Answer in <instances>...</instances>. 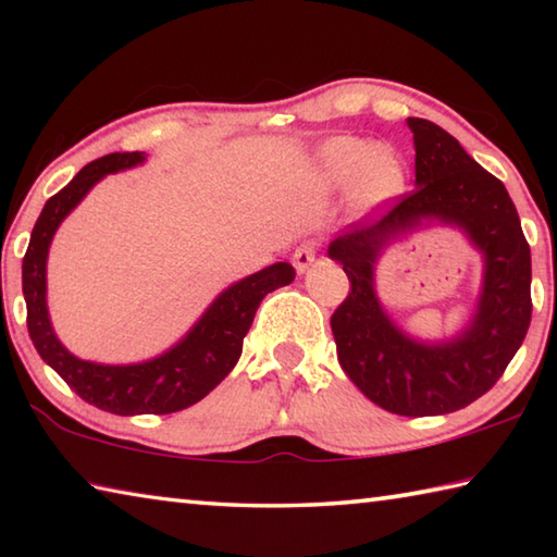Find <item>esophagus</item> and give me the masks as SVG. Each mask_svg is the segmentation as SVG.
<instances>
[{"label":"esophagus","mask_w":557,"mask_h":557,"mask_svg":"<svg viewBox=\"0 0 557 557\" xmlns=\"http://www.w3.org/2000/svg\"><path fill=\"white\" fill-rule=\"evenodd\" d=\"M317 252H319V245L314 240H305L297 245L295 252H292V262H295V268L299 272H305L317 260Z\"/></svg>","instance_id":"34e87169"}]
</instances>
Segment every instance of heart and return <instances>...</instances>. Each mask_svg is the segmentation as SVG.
Here are the masks:
<instances>
[{
    "mask_svg": "<svg viewBox=\"0 0 557 557\" xmlns=\"http://www.w3.org/2000/svg\"><path fill=\"white\" fill-rule=\"evenodd\" d=\"M324 164L334 182H348L356 176L358 188L366 196H385L400 184V166L383 149H369V145L354 137L334 139L324 152Z\"/></svg>",
    "mask_w": 557,
    "mask_h": 557,
    "instance_id": "b5f03b06",
    "label": "heart"
}]
</instances>
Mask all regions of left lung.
<instances>
[{
	"instance_id": "1",
	"label": "left lung",
	"mask_w": 557,
	"mask_h": 557,
	"mask_svg": "<svg viewBox=\"0 0 557 557\" xmlns=\"http://www.w3.org/2000/svg\"><path fill=\"white\" fill-rule=\"evenodd\" d=\"M414 143L412 191L383 203L379 219L336 238L329 256L351 287L334 309L338 363L366 398L405 418L467 408L502 379L531 324V248L506 186L435 122L408 117ZM459 222L487 258L480 312L455 343H412L374 299L372 262L395 232L420 218Z\"/></svg>"
}]
</instances>
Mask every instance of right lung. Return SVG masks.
<instances>
[{"label": "right lung", "instance_id": "add662e5", "mask_svg": "<svg viewBox=\"0 0 557 557\" xmlns=\"http://www.w3.org/2000/svg\"><path fill=\"white\" fill-rule=\"evenodd\" d=\"M143 159V152H112L83 166L69 186L46 201L22 262L26 326L36 351L83 400L115 414H169L206 398L238 363L243 338L256 319L260 301L268 292L295 280V268L289 262H277L240 280L213 301L182 344L154 361L100 366L65 351L46 312V256L53 233L92 184L106 174L135 166Z\"/></svg>", "mask_w": 557, "mask_h": 557}]
</instances>
